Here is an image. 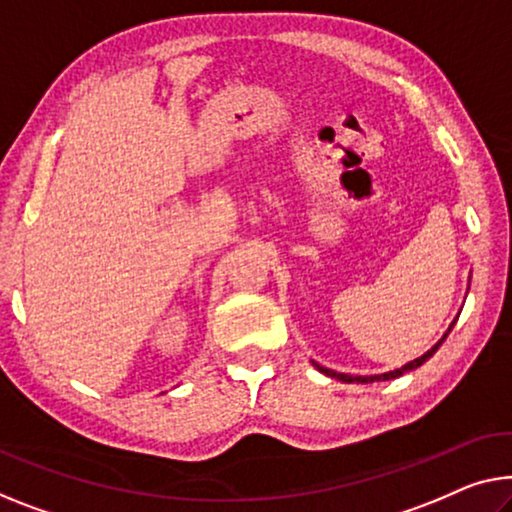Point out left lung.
<instances>
[{"label": "left lung", "mask_w": 512, "mask_h": 512, "mask_svg": "<svg viewBox=\"0 0 512 512\" xmlns=\"http://www.w3.org/2000/svg\"><path fill=\"white\" fill-rule=\"evenodd\" d=\"M455 324V322H453ZM453 324H451V329H453ZM451 329L446 331V335L451 333ZM446 335L444 338H441L437 345H434L430 352H425L421 358H414V361L411 363H407V365H402V368H398V370H393V372H384V375H375V377H352V375H345V372H333V370H329V368H322V365H317L315 363V368L319 370V372H324V375H329V377H335V379H340V381H347V384H368V381H386V379H395V377H400V375H404V372H411V370H416L418 365H423L427 358H430L434 352H437V349L441 347V342L446 340Z\"/></svg>", "instance_id": "left-lung-1"}]
</instances>
